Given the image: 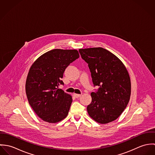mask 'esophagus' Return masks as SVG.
<instances>
[{
  "label": "esophagus",
  "mask_w": 155,
  "mask_h": 155,
  "mask_svg": "<svg viewBox=\"0 0 155 155\" xmlns=\"http://www.w3.org/2000/svg\"><path fill=\"white\" fill-rule=\"evenodd\" d=\"M82 95V94H73V96L75 98H79Z\"/></svg>",
  "instance_id": "34e87169"
}]
</instances>
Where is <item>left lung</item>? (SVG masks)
I'll return each instance as SVG.
<instances>
[{
    "instance_id": "8db88e82",
    "label": "left lung",
    "mask_w": 155,
    "mask_h": 155,
    "mask_svg": "<svg viewBox=\"0 0 155 155\" xmlns=\"http://www.w3.org/2000/svg\"><path fill=\"white\" fill-rule=\"evenodd\" d=\"M88 64L94 86L92 101L87 106L89 116L99 124H106L119 117L127 107L131 96L128 71L115 55L101 47L79 49Z\"/></svg>"
}]
</instances>
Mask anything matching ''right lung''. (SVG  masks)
Returning a JSON list of instances; mask_svg holds the SVG:
<instances>
[{"mask_svg": "<svg viewBox=\"0 0 155 155\" xmlns=\"http://www.w3.org/2000/svg\"><path fill=\"white\" fill-rule=\"evenodd\" d=\"M79 57L76 49H55L40 56L31 65L25 82L29 104L43 120L57 123L66 118L72 97L58 88L63 73Z\"/></svg>", "mask_w": 155, "mask_h": 155, "instance_id": "add662e5", "label": "right lung"}]
</instances>
